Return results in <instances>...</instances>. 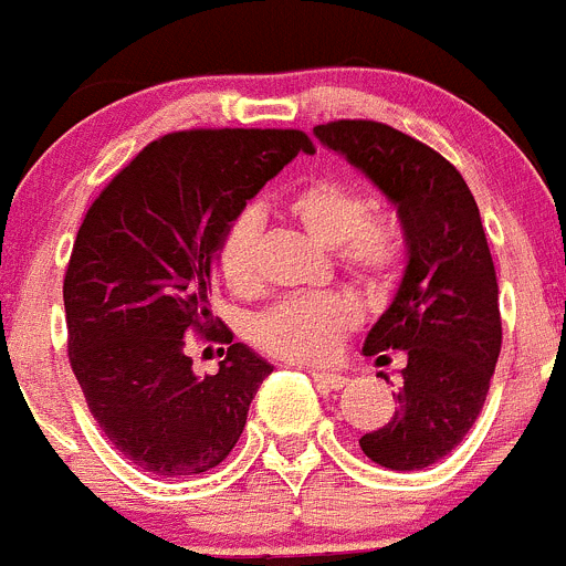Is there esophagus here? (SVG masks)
Listing matches in <instances>:
<instances>
[{
  "instance_id": "34e87169",
  "label": "esophagus",
  "mask_w": 566,
  "mask_h": 566,
  "mask_svg": "<svg viewBox=\"0 0 566 566\" xmlns=\"http://www.w3.org/2000/svg\"><path fill=\"white\" fill-rule=\"evenodd\" d=\"M313 379L318 388L324 390H343L348 385V379L343 374H332V371H313Z\"/></svg>"
}]
</instances>
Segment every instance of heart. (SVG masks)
I'll list each match as a JSON object with an SVG mask.
<instances>
[{
    "instance_id": "obj_1",
    "label": "heart",
    "mask_w": 566,
    "mask_h": 566,
    "mask_svg": "<svg viewBox=\"0 0 566 566\" xmlns=\"http://www.w3.org/2000/svg\"><path fill=\"white\" fill-rule=\"evenodd\" d=\"M368 203L360 189L343 178H315L295 189L290 214L324 245L337 248L340 262L360 282L379 284L394 276L402 242L394 223L366 218ZM259 220L242 211L220 240L218 265L231 290L248 293L256 284ZM357 321L355 304L343 295H295L279 301L253 321V340L268 355L293 363H324L335 355L343 332Z\"/></svg>"
}]
</instances>
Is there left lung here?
Listing matches in <instances>:
<instances>
[{"mask_svg":"<svg viewBox=\"0 0 566 566\" xmlns=\"http://www.w3.org/2000/svg\"><path fill=\"white\" fill-rule=\"evenodd\" d=\"M396 206L405 271L363 355L399 348L396 413L360 447L374 463L416 472L450 455L483 410L497 366L500 287L480 209L461 172L413 136L371 119L313 128ZM388 379V377H385Z\"/></svg>","mask_w":566,"mask_h":566,"instance_id":"1","label":"left lung"}]
</instances>
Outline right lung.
I'll return each instance as SVG.
<instances>
[{"mask_svg":"<svg viewBox=\"0 0 566 566\" xmlns=\"http://www.w3.org/2000/svg\"><path fill=\"white\" fill-rule=\"evenodd\" d=\"M298 153H315L301 130L161 136L83 218L63 279L69 363L99 430L145 472H209L240 441L273 366L232 343L219 374L198 378L182 348L189 331L234 340L211 329L220 240Z\"/></svg>","mask_w":566,"mask_h":566,"instance_id":"add662e5","label":"right lung"}]
</instances>
